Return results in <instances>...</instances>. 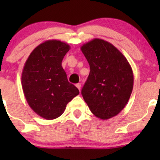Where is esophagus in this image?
Returning a JSON list of instances; mask_svg holds the SVG:
<instances>
[{"label":"esophagus","mask_w":160,"mask_h":160,"mask_svg":"<svg viewBox=\"0 0 160 160\" xmlns=\"http://www.w3.org/2000/svg\"><path fill=\"white\" fill-rule=\"evenodd\" d=\"M76 87L78 89V90H79V91L81 90V87H82V85H81L80 83H78V84H76Z\"/></svg>","instance_id":"obj_1"}]
</instances>
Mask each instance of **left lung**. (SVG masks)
Listing matches in <instances>:
<instances>
[{"mask_svg":"<svg viewBox=\"0 0 160 160\" xmlns=\"http://www.w3.org/2000/svg\"><path fill=\"white\" fill-rule=\"evenodd\" d=\"M81 50L88 61L90 72L82 95L91 112L108 119L121 112L133 88V72L123 54L108 41L94 38Z\"/></svg>","mask_w":160,"mask_h":160,"instance_id":"obj_1","label":"left lung"}]
</instances>
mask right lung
<instances>
[{"instance_id": "1", "label": "right lung", "mask_w": 160, "mask_h": 160, "mask_svg": "<svg viewBox=\"0 0 160 160\" xmlns=\"http://www.w3.org/2000/svg\"><path fill=\"white\" fill-rule=\"evenodd\" d=\"M71 47L59 40H48L32 50L22 72V87L32 110L47 120L62 114L79 91L68 82L62 67Z\"/></svg>"}]
</instances>
